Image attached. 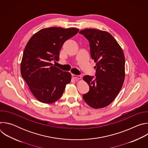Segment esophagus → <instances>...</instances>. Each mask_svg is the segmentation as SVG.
Segmentation results:
<instances>
[{
	"label": "esophagus",
	"instance_id": "1",
	"mask_svg": "<svg viewBox=\"0 0 148 148\" xmlns=\"http://www.w3.org/2000/svg\"><path fill=\"white\" fill-rule=\"evenodd\" d=\"M72 77L73 78L77 79H81V75H74V74H72Z\"/></svg>",
	"mask_w": 148,
	"mask_h": 148
}]
</instances>
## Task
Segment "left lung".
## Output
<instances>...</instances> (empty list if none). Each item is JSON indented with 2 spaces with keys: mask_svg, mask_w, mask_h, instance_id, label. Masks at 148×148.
Listing matches in <instances>:
<instances>
[{
  "mask_svg": "<svg viewBox=\"0 0 148 148\" xmlns=\"http://www.w3.org/2000/svg\"><path fill=\"white\" fill-rule=\"evenodd\" d=\"M79 33L88 40L91 57L96 62L95 77L88 75L83 77L90 90L82 98L93 108L105 107L115 99L124 81L123 51L108 32L87 29Z\"/></svg>",
  "mask_w": 148,
  "mask_h": 148,
  "instance_id": "obj_1",
  "label": "left lung"
}]
</instances>
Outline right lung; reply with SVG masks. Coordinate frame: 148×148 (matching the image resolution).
<instances>
[{"instance_id":"obj_1","label":"right lung","mask_w":148,"mask_h":148,"mask_svg":"<svg viewBox=\"0 0 148 148\" xmlns=\"http://www.w3.org/2000/svg\"><path fill=\"white\" fill-rule=\"evenodd\" d=\"M76 28L49 27L35 33L24 50L20 71L34 96L40 102L53 103L62 96L71 75L53 66L59 60L64 42L75 36Z\"/></svg>"}]
</instances>
